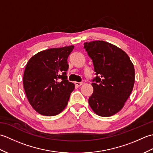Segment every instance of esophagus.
<instances>
[{
	"label": "esophagus",
	"instance_id": "obj_1",
	"mask_svg": "<svg viewBox=\"0 0 153 153\" xmlns=\"http://www.w3.org/2000/svg\"><path fill=\"white\" fill-rule=\"evenodd\" d=\"M83 84V82H75V85L77 87L81 86Z\"/></svg>",
	"mask_w": 153,
	"mask_h": 153
}]
</instances>
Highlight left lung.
<instances>
[{"label": "left lung", "instance_id": "left-lung-1", "mask_svg": "<svg viewBox=\"0 0 153 153\" xmlns=\"http://www.w3.org/2000/svg\"><path fill=\"white\" fill-rule=\"evenodd\" d=\"M84 48L93 60L97 75L92 81L89 106L97 115L111 116L122 109L132 92L134 64L124 51L108 42H86Z\"/></svg>", "mask_w": 153, "mask_h": 153}]
</instances>
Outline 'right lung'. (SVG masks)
Masks as SVG:
<instances>
[{
    "label": "right lung",
    "mask_w": 153,
    "mask_h": 153,
    "mask_svg": "<svg viewBox=\"0 0 153 153\" xmlns=\"http://www.w3.org/2000/svg\"><path fill=\"white\" fill-rule=\"evenodd\" d=\"M74 45L42 51L32 56L25 68L23 83L28 101L35 111L56 116L66 108L75 88L67 79L68 58Z\"/></svg>",
    "instance_id": "1"
}]
</instances>
